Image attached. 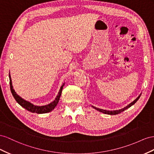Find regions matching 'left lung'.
<instances>
[{"label":"left lung","instance_id":"1","mask_svg":"<svg viewBox=\"0 0 154 154\" xmlns=\"http://www.w3.org/2000/svg\"><path fill=\"white\" fill-rule=\"evenodd\" d=\"M140 95H141V94H140L137 99H136L135 100H134L132 103H131L130 104H129L128 105V106H126V107H125L124 108H122V109H119V110L109 111V110H106V109H100V108H96V107H95V106H91L93 107L94 108H95V109H97V111H99V112H102V113H105V114H108V115H117V114H119V113H120L122 112L123 111H125V109L129 108L130 107H131V106H132V105H134L136 102L137 101L138 99L140 98Z\"/></svg>","mask_w":154,"mask_h":154}]
</instances>
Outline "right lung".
Masks as SVG:
<instances>
[{
	"instance_id": "1",
	"label": "right lung",
	"mask_w": 154,
	"mask_h": 154,
	"mask_svg": "<svg viewBox=\"0 0 154 154\" xmlns=\"http://www.w3.org/2000/svg\"><path fill=\"white\" fill-rule=\"evenodd\" d=\"M9 77H10V90L11 91V94L14 96V97L16 100V101L22 107L26 109H27L28 111L32 112V113H46L48 112H50L52 111L54 109L55 106H57V104H58L59 100L60 99V97L61 95V93H62V90H63V88L64 85V84L61 86L60 89L59 90V92L58 93L57 96L56 97V98L54 102L51 103L50 104L45 105V106H35L33 104L31 103L26 101L23 98H21L19 95H17L16 94V92L15 90L13 88V86H12V83H11V76L10 74H9Z\"/></svg>"
}]
</instances>
